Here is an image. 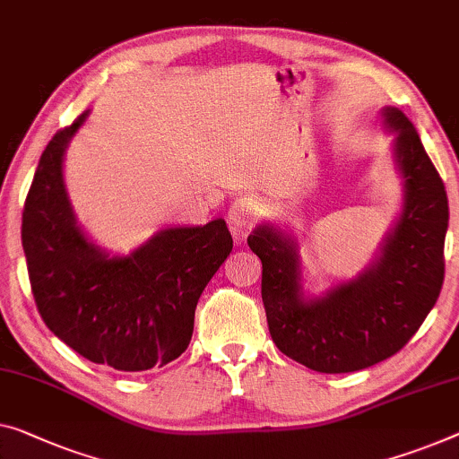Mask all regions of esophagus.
Listing matches in <instances>:
<instances>
[{"label":"esophagus","instance_id":"obj_1","mask_svg":"<svg viewBox=\"0 0 459 459\" xmlns=\"http://www.w3.org/2000/svg\"><path fill=\"white\" fill-rule=\"evenodd\" d=\"M257 214V204L251 197H238L229 208V224L235 232H241L249 227L253 216Z\"/></svg>","mask_w":459,"mask_h":459}]
</instances>
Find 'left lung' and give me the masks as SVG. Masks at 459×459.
I'll return each mask as SVG.
<instances>
[{"label": "left lung", "instance_id": "obj_1", "mask_svg": "<svg viewBox=\"0 0 459 459\" xmlns=\"http://www.w3.org/2000/svg\"><path fill=\"white\" fill-rule=\"evenodd\" d=\"M381 115L394 132L404 208L365 272L307 297L295 237L264 224L247 238L262 259V299L273 344L317 373H352L394 357L419 332L446 276V186L406 115L394 107Z\"/></svg>", "mask_w": 459, "mask_h": 459}]
</instances>
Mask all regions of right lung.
I'll return each instance as SVG.
<instances>
[{"label": "right lung", "instance_id": "obj_1", "mask_svg": "<svg viewBox=\"0 0 459 459\" xmlns=\"http://www.w3.org/2000/svg\"><path fill=\"white\" fill-rule=\"evenodd\" d=\"M88 111L40 156L22 212V247L47 327L82 357L117 371H148L187 351L204 289L232 251L222 218L170 227L129 255H108L78 227L64 154Z\"/></svg>", "mask_w": 459, "mask_h": 459}]
</instances>
